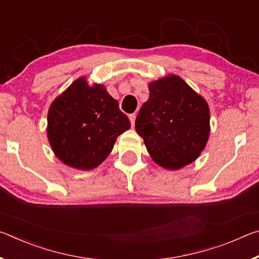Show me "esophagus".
Here are the masks:
<instances>
[{"instance_id": "34e87169", "label": "esophagus", "mask_w": 259, "mask_h": 259, "mask_svg": "<svg viewBox=\"0 0 259 259\" xmlns=\"http://www.w3.org/2000/svg\"><path fill=\"white\" fill-rule=\"evenodd\" d=\"M129 120L131 122V126H134L135 125V120H136V114H130Z\"/></svg>"}]
</instances>
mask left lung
Segmentation results:
<instances>
[{"label":"left lung","instance_id":"left-lung-1","mask_svg":"<svg viewBox=\"0 0 259 259\" xmlns=\"http://www.w3.org/2000/svg\"><path fill=\"white\" fill-rule=\"evenodd\" d=\"M148 89L150 98L136 117V131L155 163L178 170L198 159L207 145L208 104L177 75L151 82Z\"/></svg>","mask_w":259,"mask_h":259}]
</instances>
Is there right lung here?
Returning a JSON list of instances; mask_svg holds the SVG:
<instances>
[{
    "instance_id": "1",
    "label": "right lung",
    "mask_w": 259,
    "mask_h": 259,
    "mask_svg": "<svg viewBox=\"0 0 259 259\" xmlns=\"http://www.w3.org/2000/svg\"><path fill=\"white\" fill-rule=\"evenodd\" d=\"M130 128L119 103L102 84L77 78L51 104L48 139L56 156L72 168L91 170L112 152L116 138Z\"/></svg>"
}]
</instances>
